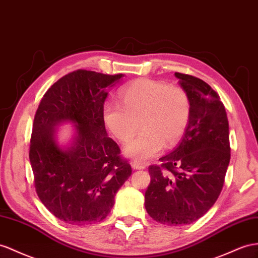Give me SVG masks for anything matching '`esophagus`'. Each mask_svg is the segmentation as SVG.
<instances>
[{"label": "esophagus", "instance_id": "esophagus-1", "mask_svg": "<svg viewBox=\"0 0 258 258\" xmlns=\"http://www.w3.org/2000/svg\"><path fill=\"white\" fill-rule=\"evenodd\" d=\"M131 166H132V168H133L134 170H143V169L146 168V166H145L144 163L138 162V161H136V160L132 161V162H131Z\"/></svg>", "mask_w": 258, "mask_h": 258}]
</instances>
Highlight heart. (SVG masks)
I'll return each mask as SVG.
<instances>
[{"mask_svg":"<svg viewBox=\"0 0 258 258\" xmlns=\"http://www.w3.org/2000/svg\"><path fill=\"white\" fill-rule=\"evenodd\" d=\"M120 102L108 101L102 109L103 121L118 141L128 142L140 128L143 131L125 147V154L146 161L171 147L185 134L190 117L187 92L153 79H137L120 91Z\"/></svg>","mask_w":258,"mask_h":258,"instance_id":"1","label":"heart"}]
</instances>
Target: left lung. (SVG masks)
Here are the masks:
<instances>
[{"label":"left lung","mask_w":258,"mask_h":258,"mask_svg":"<svg viewBox=\"0 0 258 258\" xmlns=\"http://www.w3.org/2000/svg\"><path fill=\"white\" fill-rule=\"evenodd\" d=\"M190 101L189 123L172 153L149 166L145 207L157 222L189 224L219 197L230 162L229 123L220 97L202 79L174 73Z\"/></svg>","instance_id":"obj_1"}]
</instances>
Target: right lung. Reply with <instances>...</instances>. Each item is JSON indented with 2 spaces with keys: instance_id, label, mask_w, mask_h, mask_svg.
<instances>
[{
  "instance_id": "obj_1",
  "label": "right lung",
  "mask_w": 258,
  "mask_h": 258,
  "mask_svg": "<svg viewBox=\"0 0 258 258\" xmlns=\"http://www.w3.org/2000/svg\"><path fill=\"white\" fill-rule=\"evenodd\" d=\"M122 77L71 72L47 90L36 111L29 147L36 192L52 215L72 226L103 220L132 174L118 145L107 135L102 115L109 89ZM65 120L76 124L77 137L62 150L54 127Z\"/></svg>"
}]
</instances>
